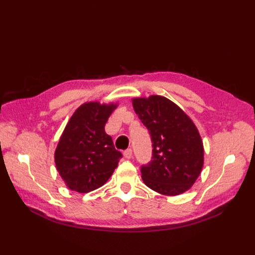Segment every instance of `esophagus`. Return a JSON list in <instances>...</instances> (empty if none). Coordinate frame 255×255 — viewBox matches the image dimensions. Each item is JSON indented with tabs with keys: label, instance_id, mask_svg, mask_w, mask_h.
I'll use <instances>...</instances> for the list:
<instances>
[{
	"label": "esophagus",
	"instance_id": "34e87169",
	"mask_svg": "<svg viewBox=\"0 0 255 255\" xmlns=\"http://www.w3.org/2000/svg\"><path fill=\"white\" fill-rule=\"evenodd\" d=\"M132 150L130 149H127L125 152H123V155H125V157L126 158H128V159H129L130 157H132Z\"/></svg>",
	"mask_w": 255,
	"mask_h": 255
}]
</instances>
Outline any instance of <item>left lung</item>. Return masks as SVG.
I'll use <instances>...</instances> for the list:
<instances>
[{
	"label": "left lung",
	"mask_w": 255,
	"mask_h": 255,
	"mask_svg": "<svg viewBox=\"0 0 255 255\" xmlns=\"http://www.w3.org/2000/svg\"><path fill=\"white\" fill-rule=\"evenodd\" d=\"M134 111L148 128L152 157L141 165L143 183L161 195L188 190L203 167V142L188 116L165 97L133 100Z\"/></svg>",
	"instance_id": "obj_1"
}]
</instances>
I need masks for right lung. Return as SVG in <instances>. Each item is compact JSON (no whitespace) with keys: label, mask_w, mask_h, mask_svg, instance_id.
<instances>
[{"label":"right lung","mask_w":255,"mask_h":255,"mask_svg":"<svg viewBox=\"0 0 255 255\" xmlns=\"http://www.w3.org/2000/svg\"><path fill=\"white\" fill-rule=\"evenodd\" d=\"M116 105L85 103L67 123L55 151L57 171L71 190L89 192L106 183L122 157L105 123Z\"/></svg>","instance_id":"1"}]
</instances>
